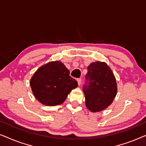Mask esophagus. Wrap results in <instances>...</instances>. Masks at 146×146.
Masks as SVG:
<instances>
[{
    "instance_id": "1",
    "label": "esophagus",
    "mask_w": 146,
    "mask_h": 146,
    "mask_svg": "<svg viewBox=\"0 0 146 146\" xmlns=\"http://www.w3.org/2000/svg\"><path fill=\"white\" fill-rule=\"evenodd\" d=\"M77 82H78V84L79 86L81 84V82H82V79L81 78H78L77 79Z\"/></svg>"
}]
</instances>
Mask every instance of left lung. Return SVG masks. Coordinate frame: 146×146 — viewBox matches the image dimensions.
<instances>
[{"instance_id": "8db88e82", "label": "left lung", "mask_w": 146, "mask_h": 146, "mask_svg": "<svg viewBox=\"0 0 146 146\" xmlns=\"http://www.w3.org/2000/svg\"><path fill=\"white\" fill-rule=\"evenodd\" d=\"M87 69L83 86L86 105L92 111H100L109 106L116 96L115 78L105 62H92Z\"/></svg>"}]
</instances>
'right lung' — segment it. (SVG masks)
I'll return each instance as SVG.
<instances>
[{"label":"right lung","instance_id":"obj_1","mask_svg":"<svg viewBox=\"0 0 146 146\" xmlns=\"http://www.w3.org/2000/svg\"><path fill=\"white\" fill-rule=\"evenodd\" d=\"M30 84L36 98L50 106L62 104L72 90L78 86L77 81L60 61L50 62L38 69Z\"/></svg>","mask_w":146,"mask_h":146}]
</instances>
